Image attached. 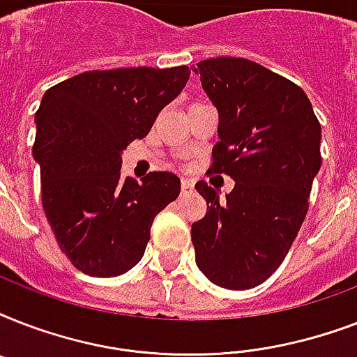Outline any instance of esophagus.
I'll list each match as a JSON object with an SVG mask.
<instances>
[{
  "label": "esophagus",
  "instance_id": "obj_1",
  "mask_svg": "<svg viewBox=\"0 0 357 357\" xmlns=\"http://www.w3.org/2000/svg\"><path fill=\"white\" fill-rule=\"evenodd\" d=\"M192 187H195L192 179H183L181 181V192H192Z\"/></svg>",
  "mask_w": 357,
  "mask_h": 357
}]
</instances>
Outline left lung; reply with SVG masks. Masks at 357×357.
<instances>
[{
    "mask_svg": "<svg viewBox=\"0 0 357 357\" xmlns=\"http://www.w3.org/2000/svg\"><path fill=\"white\" fill-rule=\"evenodd\" d=\"M218 111L209 172L234 190L198 181L206 217L192 224L196 265L218 287L252 289L282 265L307 213L321 170V123L293 81L248 59L217 57L192 68Z\"/></svg>",
    "mask_w": 357,
    "mask_h": 357,
    "instance_id": "obj_1",
    "label": "left lung"
}]
</instances>
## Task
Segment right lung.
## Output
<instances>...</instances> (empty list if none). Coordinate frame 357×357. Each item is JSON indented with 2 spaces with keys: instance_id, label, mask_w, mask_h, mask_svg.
I'll return each instance as SVG.
<instances>
[{
  "instance_id": "right-lung-1",
  "label": "right lung",
  "mask_w": 357,
  "mask_h": 357,
  "mask_svg": "<svg viewBox=\"0 0 357 357\" xmlns=\"http://www.w3.org/2000/svg\"><path fill=\"white\" fill-rule=\"evenodd\" d=\"M187 66L83 72L52 86L35 114L33 157L42 207L59 246L89 276H120L144 255L153 218L178 198L172 172L122 178L129 142L189 81Z\"/></svg>"
}]
</instances>
